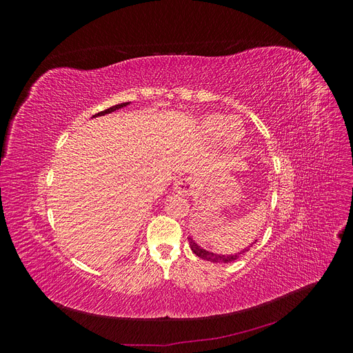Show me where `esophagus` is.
Returning a JSON list of instances; mask_svg holds the SVG:
<instances>
[{
    "mask_svg": "<svg viewBox=\"0 0 353 353\" xmlns=\"http://www.w3.org/2000/svg\"><path fill=\"white\" fill-rule=\"evenodd\" d=\"M196 183L191 176H181L175 179L174 183V191L178 194H191L194 191Z\"/></svg>",
    "mask_w": 353,
    "mask_h": 353,
    "instance_id": "1",
    "label": "esophagus"
}]
</instances>
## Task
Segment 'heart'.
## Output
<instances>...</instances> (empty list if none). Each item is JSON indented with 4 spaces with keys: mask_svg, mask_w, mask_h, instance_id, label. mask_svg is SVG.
Wrapping results in <instances>:
<instances>
[{
    "mask_svg": "<svg viewBox=\"0 0 353 353\" xmlns=\"http://www.w3.org/2000/svg\"><path fill=\"white\" fill-rule=\"evenodd\" d=\"M199 131L203 137H215L218 132L221 138H223V141L228 147H236L240 144L244 137V128L243 125L236 121V119H225L222 122L219 116H206L203 117L200 125H199Z\"/></svg>",
    "mask_w": 353,
    "mask_h": 353,
    "instance_id": "b5f03b06",
    "label": "heart"
}]
</instances>
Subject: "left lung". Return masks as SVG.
<instances>
[{"instance_id": "obj_1", "label": "left lung", "mask_w": 353, "mask_h": 353, "mask_svg": "<svg viewBox=\"0 0 353 353\" xmlns=\"http://www.w3.org/2000/svg\"><path fill=\"white\" fill-rule=\"evenodd\" d=\"M188 243H190L191 250H193V253H194L196 256H199V258L205 259V261L213 262V263H228V262H234L236 259H239L243 253L249 252V248H252V245H253V244H252V245H249L248 249H243L241 252L234 253V254H218V253H212V252H209V250L201 249L200 245H199L193 239H191V237H188ZM254 243H256V240H254Z\"/></svg>"}]
</instances>
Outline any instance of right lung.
<instances>
[{
    "instance_id": "obj_1",
    "label": "right lung",
    "mask_w": 353,
    "mask_h": 353,
    "mask_svg": "<svg viewBox=\"0 0 353 353\" xmlns=\"http://www.w3.org/2000/svg\"><path fill=\"white\" fill-rule=\"evenodd\" d=\"M130 103H121V104H116V105H112V108H109V109H105V110H103V112H99V113H95L92 117H95V116H104V114H108V113H112V112H114V110H119V109H122V108H125V105H128Z\"/></svg>"
}]
</instances>
